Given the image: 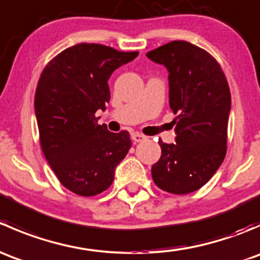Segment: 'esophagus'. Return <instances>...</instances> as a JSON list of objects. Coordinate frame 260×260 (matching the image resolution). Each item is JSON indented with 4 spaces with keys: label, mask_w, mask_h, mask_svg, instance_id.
<instances>
[{
    "label": "esophagus",
    "mask_w": 260,
    "mask_h": 260,
    "mask_svg": "<svg viewBox=\"0 0 260 260\" xmlns=\"http://www.w3.org/2000/svg\"><path fill=\"white\" fill-rule=\"evenodd\" d=\"M146 136L141 135V133H132V140L135 143H138V142H142V141L146 140Z\"/></svg>",
    "instance_id": "obj_1"
}]
</instances>
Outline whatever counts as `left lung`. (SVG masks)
I'll use <instances>...</instances> for the list:
<instances>
[{
    "mask_svg": "<svg viewBox=\"0 0 260 260\" xmlns=\"http://www.w3.org/2000/svg\"><path fill=\"white\" fill-rule=\"evenodd\" d=\"M146 56L169 72L170 108L179 114L176 143L158 141L161 157L152 179L167 192H193L214 176L226 153L232 109L226 78L209 52L187 41H171Z\"/></svg>",
    "mask_w": 260,
    "mask_h": 260,
    "instance_id": "1",
    "label": "left lung"
}]
</instances>
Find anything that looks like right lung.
Returning <instances> with one entry per match:
<instances>
[{
    "label": "right lung",
    "instance_id": "1",
    "mask_svg": "<svg viewBox=\"0 0 260 260\" xmlns=\"http://www.w3.org/2000/svg\"><path fill=\"white\" fill-rule=\"evenodd\" d=\"M138 56L101 44L68 48L46 65L35 93V115L46 161L60 182L80 196L103 192L129 151V133L109 132L106 111L113 72Z\"/></svg>",
    "mask_w": 260,
    "mask_h": 260
}]
</instances>
